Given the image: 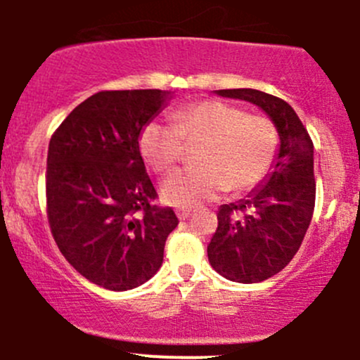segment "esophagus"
Wrapping results in <instances>:
<instances>
[{"instance_id":"1","label":"esophagus","mask_w":360,"mask_h":360,"mask_svg":"<svg viewBox=\"0 0 360 360\" xmlns=\"http://www.w3.org/2000/svg\"><path fill=\"white\" fill-rule=\"evenodd\" d=\"M176 214L179 219H186V217H190L191 209L190 207H179V209H176Z\"/></svg>"}]
</instances>
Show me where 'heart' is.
Segmentation results:
<instances>
[{"instance_id":"1","label":"heart","mask_w":360,"mask_h":360,"mask_svg":"<svg viewBox=\"0 0 360 360\" xmlns=\"http://www.w3.org/2000/svg\"><path fill=\"white\" fill-rule=\"evenodd\" d=\"M170 120H151L141 129V157L155 172H172L184 157V143L202 141V146L198 167L179 170L163 184L162 197L169 205H198L228 188L245 193L259 186L277 162L281 136L268 116L203 99L174 110Z\"/></svg>"}]
</instances>
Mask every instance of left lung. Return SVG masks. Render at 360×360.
<instances>
[{"label":"left lung","instance_id":"8db88e82","mask_svg":"<svg viewBox=\"0 0 360 360\" xmlns=\"http://www.w3.org/2000/svg\"><path fill=\"white\" fill-rule=\"evenodd\" d=\"M261 108L281 136L274 172L244 200L221 205L217 230L207 245L214 270L254 284L284 270L300 249L315 207L314 143L285 101L254 89L217 90Z\"/></svg>","mask_w":360,"mask_h":360}]
</instances>
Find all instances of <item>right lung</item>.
<instances>
[{"instance_id": "add662e5", "label": "right lung", "mask_w": 360, "mask_h": 360, "mask_svg": "<svg viewBox=\"0 0 360 360\" xmlns=\"http://www.w3.org/2000/svg\"><path fill=\"white\" fill-rule=\"evenodd\" d=\"M170 92L104 90L66 116L46 158V214L72 268L110 291L150 281L179 224L158 197L139 151L141 129Z\"/></svg>"}]
</instances>
